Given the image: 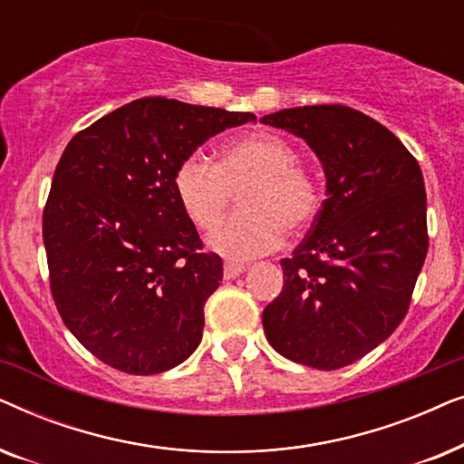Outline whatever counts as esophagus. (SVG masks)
Masks as SVG:
<instances>
[{
  "label": "esophagus",
  "instance_id": "esophagus-1",
  "mask_svg": "<svg viewBox=\"0 0 464 464\" xmlns=\"http://www.w3.org/2000/svg\"><path fill=\"white\" fill-rule=\"evenodd\" d=\"M245 270H246L245 264L230 262V259H227V262L224 264V276H226V278H237L238 275H243Z\"/></svg>",
  "mask_w": 464,
  "mask_h": 464
}]
</instances>
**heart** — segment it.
Segmentation results:
<instances>
[{"mask_svg": "<svg viewBox=\"0 0 464 464\" xmlns=\"http://www.w3.org/2000/svg\"><path fill=\"white\" fill-rule=\"evenodd\" d=\"M181 211L200 230H211L240 192L237 211L211 237L213 251L253 259L275 251L285 234L302 232L321 211L319 183L300 167V154L275 132H251L226 143L218 164L188 156L173 175Z\"/></svg>", "mask_w": 464, "mask_h": 464, "instance_id": "obj_1", "label": "heart"}]
</instances>
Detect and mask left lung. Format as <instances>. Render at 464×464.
<instances>
[{
	"instance_id": "1",
	"label": "left lung",
	"mask_w": 464,
	"mask_h": 464,
	"mask_svg": "<svg viewBox=\"0 0 464 464\" xmlns=\"http://www.w3.org/2000/svg\"><path fill=\"white\" fill-rule=\"evenodd\" d=\"M323 164L325 194L294 256L283 291L264 308L266 338L283 357L338 370L395 332L429 249L422 170L376 120L346 105L268 113Z\"/></svg>"
}]
</instances>
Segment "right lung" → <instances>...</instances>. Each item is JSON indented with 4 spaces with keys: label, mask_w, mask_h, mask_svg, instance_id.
<instances>
[{
    "label": "right lung",
    "mask_w": 464,
    "mask_h": 464,
    "mask_svg": "<svg viewBox=\"0 0 464 464\" xmlns=\"http://www.w3.org/2000/svg\"><path fill=\"white\" fill-rule=\"evenodd\" d=\"M253 113L143 97L80 130L44 208L50 291L80 344L120 372L179 365L202 340L224 268L202 253L173 189L175 169Z\"/></svg>",
    "instance_id": "obj_1"
}]
</instances>
